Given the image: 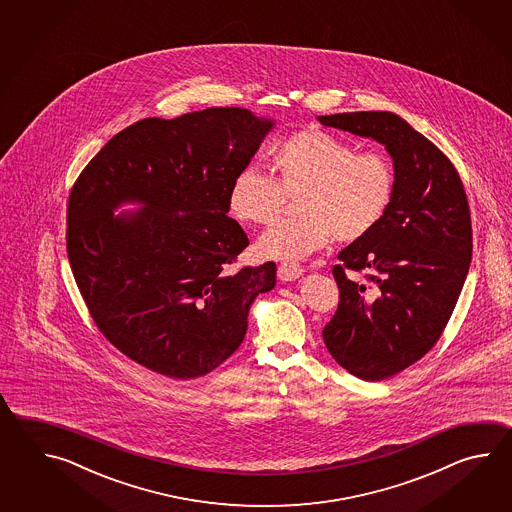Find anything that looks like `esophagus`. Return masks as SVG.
<instances>
[{
	"mask_svg": "<svg viewBox=\"0 0 512 512\" xmlns=\"http://www.w3.org/2000/svg\"><path fill=\"white\" fill-rule=\"evenodd\" d=\"M304 274V269L298 263H282L278 267V278L282 282H293L296 278H300Z\"/></svg>",
	"mask_w": 512,
	"mask_h": 512,
	"instance_id": "esophagus-1",
	"label": "esophagus"
}]
</instances>
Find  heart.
I'll return each mask as SVG.
<instances>
[{
    "instance_id": "obj_1",
    "label": "heart",
    "mask_w": 512,
    "mask_h": 512,
    "mask_svg": "<svg viewBox=\"0 0 512 512\" xmlns=\"http://www.w3.org/2000/svg\"><path fill=\"white\" fill-rule=\"evenodd\" d=\"M272 174L245 168L229 190L232 218L245 225H271L285 196H294L298 218L265 230L256 252L265 260L298 261L329 241L368 236L392 203L395 175L377 152H360L324 131H300L272 153Z\"/></svg>"
}]
</instances>
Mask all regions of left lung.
Returning a JSON list of instances; mask_svg holds the SVG:
<instances>
[{"label": "left lung", "mask_w": 512, "mask_h": 512, "mask_svg": "<svg viewBox=\"0 0 512 512\" xmlns=\"http://www.w3.org/2000/svg\"><path fill=\"white\" fill-rule=\"evenodd\" d=\"M322 126L379 142L393 161V197L381 223L338 254V309L324 327L331 357L351 375L382 381L441 337L467 278L472 227L463 183L434 142L390 111L318 117ZM370 268L374 285L345 269Z\"/></svg>", "instance_id": "obj_1"}]
</instances>
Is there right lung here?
Instances as JSON below:
<instances>
[{"label": "right lung", "instance_id": "obj_1", "mask_svg": "<svg viewBox=\"0 0 512 512\" xmlns=\"http://www.w3.org/2000/svg\"><path fill=\"white\" fill-rule=\"evenodd\" d=\"M274 120L243 108L144 119L117 133L69 196L67 256L98 329L170 379L216 370L240 348L276 265L229 272L247 234L229 218L234 177ZM124 204L131 213L115 215Z\"/></svg>", "mask_w": 512, "mask_h": 512}]
</instances>
